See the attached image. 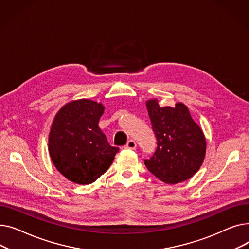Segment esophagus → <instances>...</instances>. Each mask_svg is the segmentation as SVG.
I'll list each match as a JSON object with an SVG mask.
<instances>
[{"instance_id": "1", "label": "esophagus", "mask_w": 249, "mask_h": 249, "mask_svg": "<svg viewBox=\"0 0 249 249\" xmlns=\"http://www.w3.org/2000/svg\"><path fill=\"white\" fill-rule=\"evenodd\" d=\"M137 147V143L134 140H129L126 144L124 145V149H128V150H135Z\"/></svg>"}]
</instances>
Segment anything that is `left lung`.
Listing matches in <instances>:
<instances>
[{
    "instance_id": "left-lung-1",
    "label": "left lung",
    "mask_w": 249,
    "mask_h": 249,
    "mask_svg": "<svg viewBox=\"0 0 249 249\" xmlns=\"http://www.w3.org/2000/svg\"><path fill=\"white\" fill-rule=\"evenodd\" d=\"M157 149L144 165L157 178L177 184L191 178L200 169L206 153L203 131L181 102L160 107L157 99L147 101Z\"/></svg>"
}]
</instances>
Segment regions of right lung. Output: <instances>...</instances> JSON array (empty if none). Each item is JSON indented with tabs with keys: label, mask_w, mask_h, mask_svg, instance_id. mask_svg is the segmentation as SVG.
Segmentation results:
<instances>
[{
	"label": "right lung",
	"mask_w": 249,
	"mask_h": 249,
	"mask_svg": "<svg viewBox=\"0 0 249 249\" xmlns=\"http://www.w3.org/2000/svg\"><path fill=\"white\" fill-rule=\"evenodd\" d=\"M105 107L89 99L65 105L56 114L49 134V153L56 169L73 183L96 181L111 165L112 147L98 126Z\"/></svg>",
	"instance_id": "add662e5"
}]
</instances>
